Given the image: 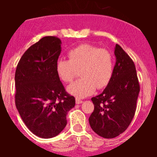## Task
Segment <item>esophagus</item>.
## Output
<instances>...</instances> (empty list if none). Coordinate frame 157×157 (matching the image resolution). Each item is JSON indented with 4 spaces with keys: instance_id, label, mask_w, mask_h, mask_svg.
I'll return each instance as SVG.
<instances>
[{
    "instance_id": "obj_1",
    "label": "esophagus",
    "mask_w": 157,
    "mask_h": 157,
    "mask_svg": "<svg viewBox=\"0 0 157 157\" xmlns=\"http://www.w3.org/2000/svg\"><path fill=\"white\" fill-rule=\"evenodd\" d=\"M75 102H76V104H77V105H79V104H82V103L83 101H82V100H80L79 98H76Z\"/></svg>"
}]
</instances>
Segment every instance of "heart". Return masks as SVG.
Listing matches in <instances>:
<instances>
[{
    "label": "heart",
    "instance_id": "b5f03b06",
    "mask_svg": "<svg viewBox=\"0 0 157 157\" xmlns=\"http://www.w3.org/2000/svg\"><path fill=\"white\" fill-rule=\"evenodd\" d=\"M68 59H59L56 71L64 82H71L80 71L81 79L72 83L67 91L78 98H86L109 85L114 73L115 58L106 48L82 44L67 53Z\"/></svg>",
    "mask_w": 157,
    "mask_h": 157
}]
</instances>
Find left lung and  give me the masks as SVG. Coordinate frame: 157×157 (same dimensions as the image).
<instances>
[{"label":"left lung","instance_id":"obj_1","mask_svg":"<svg viewBox=\"0 0 157 157\" xmlns=\"http://www.w3.org/2000/svg\"><path fill=\"white\" fill-rule=\"evenodd\" d=\"M113 76L105 90L91 98L94 110L89 118L91 128L105 138H116L127 129L136 111L140 91L132 59L116 44Z\"/></svg>","mask_w":157,"mask_h":157}]
</instances>
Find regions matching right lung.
Returning a JSON list of instances; mask_svg holds the SVG:
<instances>
[{
	"instance_id": "1",
	"label": "right lung",
	"mask_w": 157,
	"mask_h": 157,
	"mask_svg": "<svg viewBox=\"0 0 157 157\" xmlns=\"http://www.w3.org/2000/svg\"><path fill=\"white\" fill-rule=\"evenodd\" d=\"M60 45L57 37H42L23 53L15 74L16 109L27 128L42 138L61 132L75 105L56 74Z\"/></svg>"
}]
</instances>
